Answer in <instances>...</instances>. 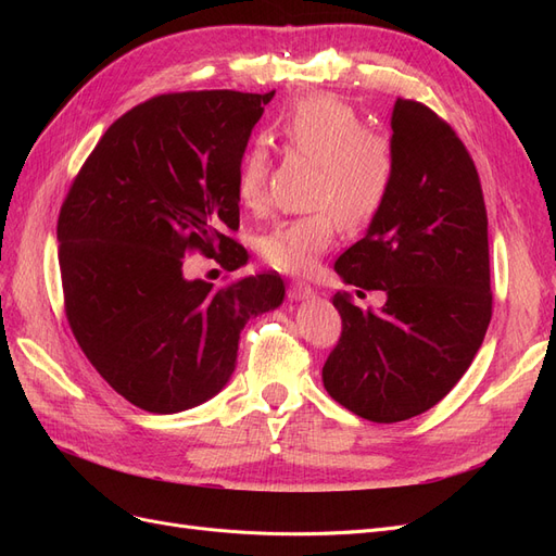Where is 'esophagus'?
I'll return each mask as SVG.
<instances>
[{
  "label": "esophagus",
  "instance_id": "esophagus-1",
  "mask_svg": "<svg viewBox=\"0 0 556 556\" xmlns=\"http://www.w3.org/2000/svg\"><path fill=\"white\" fill-rule=\"evenodd\" d=\"M313 288L308 282H292L290 290H288V296L292 301H306V299H313Z\"/></svg>",
  "mask_w": 556,
  "mask_h": 556
}]
</instances>
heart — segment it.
Returning a JSON list of instances; mask_svg holds the SVG:
<instances>
[{
    "label": "heart",
    "instance_id": "heart-1",
    "mask_svg": "<svg viewBox=\"0 0 556 556\" xmlns=\"http://www.w3.org/2000/svg\"><path fill=\"white\" fill-rule=\"evenodd\" d=\"M276 134L294 153L319 164L313 204L325 208L278 223L260 243L266 264L299 276L331 248L339 220L345 229H362L382 211L394 185L396 157L392 141L366 129L364 117L333 94L299 99L278 117ZM266 176V148L248 146L237 169V194L248 208L264 204Z\"/></svg>",
    "mask_w": 556,
    "mask_h": 556
}]
</instances>
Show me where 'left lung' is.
<instances>
[{
	"instance_id": "obj_1",
	"label": "left lung",
	"mask_w": 556,
	"mask_h": 556,
	"mask_svg": "<svg viewBox=\"0 0 556 556\" xmlns=\"http://www.w3.org/2000/svg\"><path fill=\"white\" fill-rule=\"evenodd\" d=\"M396 174L390 199L333 271L380 311L333 294L343 331L325 390L371 422L433 408L473 362L492 319L490 243L480 178L447 123L419 102L392 111Z\"/></svg>"
}]
</instances>
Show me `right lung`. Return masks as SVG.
<instances>
[{"label":"right lung","instance_id":"1","mask_svg":"<svg viewBox=\"0 0 556 556\" xmlns=\"http://www.w3.org/2000/svg\"><path fill=\"white\" fill-rule=\"evenodd\" d=\"M276 92L160 94L106 129L83 164L60 220L66 319L117 394L172 415L213 399L237 368L250 317L285 299L278 274L229 288L188 280L199 250L229 271L243 264L237 169Z\"/></svg>","mask_w":556,"mask_h":556}]
</instances>
